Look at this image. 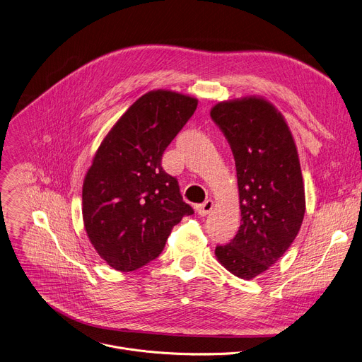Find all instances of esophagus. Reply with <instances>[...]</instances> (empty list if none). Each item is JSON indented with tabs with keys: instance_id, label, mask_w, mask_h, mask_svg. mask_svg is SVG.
Segmentation results:
<instances>
[{
	"instance_id": "34e87169",
	"label": "esophagus",
	"mask_w": 362,
	"mask_h": 362,
	"mask_svg": "<svg viewBox=\"0 0 362 362\" xmlns=\"http://www.w3.org/2000/svg\"><path fill=\"white\" fill-rule=\"evenodd\" d=\"M213 209H214V202H213V199H206V202H204L203 204H199V206L195 207L197 213H198L199 216H203V217L207 216V214H210Z\"/></svg>"
}]
</instances>
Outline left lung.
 <instances>
[{
	"instance_id": "obj_1",
	"label": "left lung",
	"mask_w": 362,
	"mask_h": 362,
	"mask_svg": "<svg viewBox=\"0 0 362 362\" xmlns=\"http://www.w3.org/2000/svg\"><path fill=\"white\" fill-rule=\"evenodd\" d=\"M210 115L235 160L242 223L218 263L250 280L273 266L293 243L305 210V185L293 135L284 115L263 96L217 102Z\"/></svg>"
}]
</instances>
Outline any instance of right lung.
<instances>
[{
  "mask_svg": "<svg viewBox=\"0 0 362 362\" xmlns=\"http://www.w3.org/2000/svg\"><path fill=\"white\" fill-rule=\"evenodd\" d=\"M198 99L156 89L136 99L100 142L82 188L83 226L96 253L115 270L134 272L163 252L192 209L160 159Z\"/></svg>",
  "mask_w": 362,
  "mask_h": 362,
  "instance_id": "right-lung-1",
  "label": "right lung"
}]
</instances>
